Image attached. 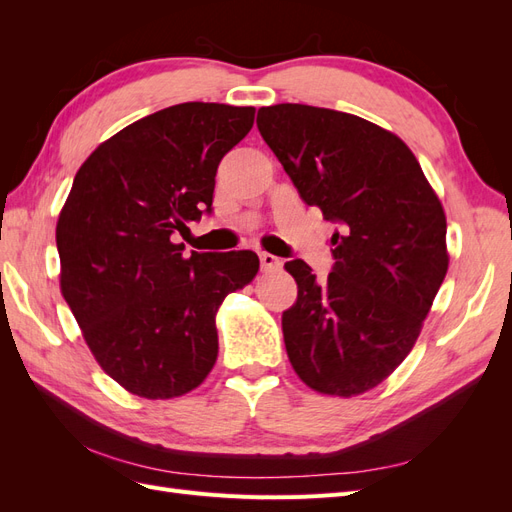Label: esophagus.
I'll return each instance as SVG.
<instances>
[{"instance_id": "34e87169", "label": "esophagus", "mask_w": 512, "mask_h": 512, "mask_svg": "<svg viewBox=\"0 0 512 512\" xmlns=\"http://www.w3.org/2000/svg\"><path fill=\"white\" fill-rule=\"evenodd\" d=\"M260 267L265 269V271H269V269H280V267H282V260L277 258V256H273V254L262 252V254H260Z\"/></svg>"}]
</instances>
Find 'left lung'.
<instances>
[{
    "mask_svg": "<svg viewBox=\"0 0 512 512\" xmlns=\"http://www.w3.org/2000/svg\"><path fill=\"white\" fill-rule=\"evenodd\" d=\"M256 126L305 203L337 224L322 284L286 262L299 286L282 316L288 359L314 391L361 395L406 359L444 282L442 205L408 145L367 119L275 104Z\"/></svg>",
    "mask_w": 512,
    "mask_h": 512,
    "instance_id": "obj_1",
    "label": "left lung"
}]
</instances>
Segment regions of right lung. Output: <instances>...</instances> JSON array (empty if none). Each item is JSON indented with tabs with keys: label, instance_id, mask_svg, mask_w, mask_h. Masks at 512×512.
<instances>
[{
	"label": "right lung",
	"instance_id": "1",
	"mask_svg": "<svg viewBox=\"0 0 512 512\" xmlns=\"http://www.w3.org/2000/svg\"><path fill=\"white\" fill-rule=\"evenodd\" d=\"M254 106L183 102L130 123L79 168L57 222L61 294L100 367L147 399L188 393L218 359L215 312L258 256L177 243L213 213L215 173Z\"/></svg>",
	"mask_w": 512,
	"mask_h": 512
}]
</instances>
